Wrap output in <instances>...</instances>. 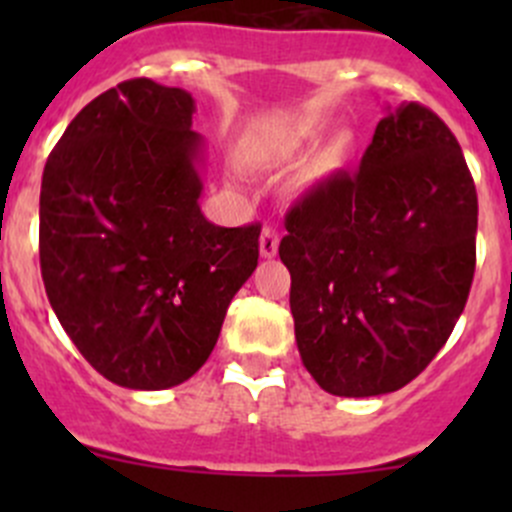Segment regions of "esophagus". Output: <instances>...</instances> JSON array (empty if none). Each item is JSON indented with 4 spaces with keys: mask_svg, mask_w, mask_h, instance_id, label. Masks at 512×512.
Here are the masks:
<instances>
[{
    "mask_svg": "<svg viewBox=\"0 0 512 512\" xmlns=\"http://www.w3.org/2000/svg\"><path fill=\"white\" fill-rule=\"evenodd\" d=\"M277 247H280V235H277L275 227H265L260 235V255L270 260L277 255Z\"/></svg>",
    "mask_w": 512,
    "mask_h": 512,
    "instance_id": "esophagus-1",
    "label": "esophagus"
}]
</instances>
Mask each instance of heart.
Listing matches in <instances>:
<instances>
[{
    "mask_svg": "<svg viewBox=\"0 0 512 512\" xmlns=\"http://www.w3.org/2000/svg\"><path fill=\"white\" fill-rule=\"evenodd\" d=\"M322 128L324 123L319 121V118H302V121L292 123V126H287L285 131L275 138V143H272L270 148L272 158L292 160L302 156V153L317 141ZM349 158H352V136H349V133H337V136L329 138V141L324 143L312 158H309V163L304 165L302 175H299V183L302 185L319 183V180L339 173V170L349 163Z\"/></svg>",
    "mask_w": 512,
    "mask_h": 512,
    "instance_id": "obj_1",
    "label": "heart"
}]
</instances>
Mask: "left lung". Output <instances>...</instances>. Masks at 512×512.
I'll use <instances>...</instances> for the list:
<instances>
[{
  "instance_id": "8db88e82",
  "label": "left lung",
  "mask_w": 512,
  "mask_h": 512,
  "mask_svg": "<svg viewBox=\"0 0 512 512\" xmlns=\"http://www.w3.org/2000/svg\"><path fill=\"white\" fill-rule=\"evenodd\" d=\"M285 227L294 337L314 381L349 399L414 381L476 272L478 195L451 128L421 103L389 108L359 170L309 190Z\"/></svg>"
}]
</instances>
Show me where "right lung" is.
I'll return each instance as SVG.
<instances>
[{"label":"right lung","instance_id":"1","mask_svg":"<svg viewBox=\"0 0 512 512\" xmlns=\"http://www.w3.org/2000/svg\"><path fill=\"white\" fill-rule=\"evenodd\" d=\"M193 113L188 91L123 81L76 113L41 175L46 297L84 359L126 389L188 381L260 257V225L200 210Z\"/></svg>","mask_w":512,"mask_h":512}]
</instances>
